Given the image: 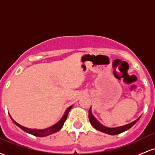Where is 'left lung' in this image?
<instances>
[{
	"label": "left lung",
	"instance_id": "left-lung-1",
	"mask_svg": "<svg viewBox=\"0 0 155 155\" xmlns=\"http://www.w3.org/2000/svg\"><path fill=\"white\" fill-rule=\"evenodd\" d=\"M139 119H140V117L138 119H137L136 120L133 121V122H131V123L127 124H125V125H123V126H120V127H106V126L104 125V124H101V122H99V121L93 116V114H92V113L91 107H90V110H89V120H90V123H91L92 127H95L96 130L101 131V132L105 133H106V134H108V135H112V136H114V135L120 134V133H123V132H124V131L129 130L130 127H132L137 122H138V120H139Z\"/></svg>",
	"mask_w": 155,
	"mask_h": 155
}]
</instances>
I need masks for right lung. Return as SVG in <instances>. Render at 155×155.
Masks as SVG:
<instances>
[{"instance_id":"right-lung-1","label":"right lung","mask_w":155,"mask_h":155,"mask_svg":"<svg viewBox=\"0 0 155 155\" xmlns=\"http://www.w3.org/2000/svg\"><path fill=\"white\" fill-rule=\"evenodd\" d=\"M71 108H72V106H69V107L66 110H65L63 116L62 117V118L60 119V120L58 121L57 123H55L54 124H53L52 126H51V127H47V128H45V129H31V128H28V127H24V126L18 124L17 122H15V121L13 120V118L11 117L10 114H9V116L11 117V119H12V120L14 122V123H15L16 125L18 126L19 128H21L22 130H24L25 132L30 133V134L33 135V136H35L45 137V136H49V135L53 134V133L58 132V131H59L63 127L64 122H65V120H66L69 111H70V110L71 109Z\"/></svg>"}]
</instances>
